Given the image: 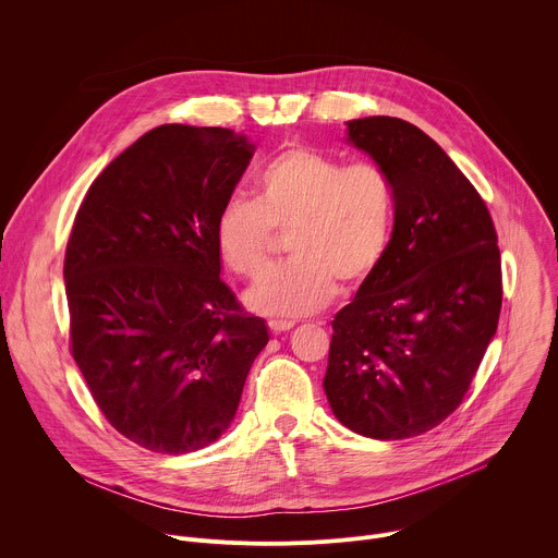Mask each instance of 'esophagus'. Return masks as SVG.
<instances>
[{
	"label": "esophagus",
	"instance_id": "obj_1",
	"mask_svg": "<svg viewBox=\"0 0 558 558\" xmlns=\"http://www.w3.org/2000/svg\"><path fill=\"white\" fill-rule=\"evenodd\" d=\"M267 327L274 331V333H282V331H289L295 327L293 320H269Z\"/></svg>",
	"mask_w": 558,
	"mask_h": 558
}]
</instances>
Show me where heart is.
I'll return each mask as SVG.
<instances>
[{"instance_id":"1","label":"heart","mask_w":558,"mask_h":558,"mask_svg":"<svg viewBox=\"0 0 558 558\" xmlns=\"http://www.w3.org/2000/svg\"><path fill=\"white\" fill-rule=\"evenodd\" d=\"M392 222L395 190L381 166L291 147L258 174L256 201L233 196L220 207L214 238L235 276L258 280L276 256V233H289L293 258L247 302L269 315H302L329 304L338 284L355 289L377 271Z\"/></svg>"}]
</instances>
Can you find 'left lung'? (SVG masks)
<instances>
[{
    "mask_svg": "<svg viewBox=\"0 0 558 558\" xmlns=\"http://www.w3.org/2000/svg\"><path fill=\"white\" fill-rule=\"evenodd\" d=\"M395 190L377 271L331 323L327 400L371 439H409L463 402L497 331L501 254L490 211L450 156L395 117L349 121Z\"/></svg>",
    "mask_w": 558,
    "mask_h": 558,
    "instance_id": "8db88e82",
    "label": "left lung"
}]
</instances>
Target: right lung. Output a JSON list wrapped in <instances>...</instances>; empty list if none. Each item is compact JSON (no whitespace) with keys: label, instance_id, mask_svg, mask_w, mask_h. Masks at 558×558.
<instances>
[{"label":"right lung","instance_id":"add662e5","mask_svg":"<svg viewBox=\"0 0 558 558\" xmlns=\"http://www.w3.org/2000/svg\"><path fill=\"white\" fill-rule=\"evenodd\" d=\"M254 145L227 128L158 125L95 179L65 245L70 353L110 426L185 454L231 424L269 342L220 280L216 216Z\"/></svg>","mask_w":558,"mask_h":558}]
</instances>
